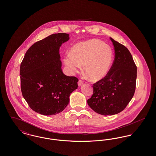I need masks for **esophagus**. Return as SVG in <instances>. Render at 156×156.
Listing matches in <instances>:
<instances>
[{"label":"esophagus","instance_id":"obj_1","mask_svg":"<svg viewBox=\"0 0 156 156\" xmlns=\"http://www.w3.org/2000/svg\"><path fill=\"white\" fill-rule=\"evenodd\" d=\"M83 82L81 80H80L79 81H78V86L79 87H80V86H81L83 84Z\"/></svg>","mask_w":156,"mask_h":156}]
</instances>
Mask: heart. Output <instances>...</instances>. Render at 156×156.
Listing matches in <instances>:
<instances>
[{
	"mask_svg": "<svg viewBox=\"0 0 156 156\" xmlns=\"http://www.w3.org/2000/svg\"><path fill=\"white\" fill-rule=\"evenodd\" d=\"M113 60V51L109 45L98 40H90L74 45L70 54L64 59L69 73L77 72L83 65L84 72L90 80L97 81L108 74Z\"/></svg>",
	"mask_w": 156,
	"mask_h": 156,
	"instance_id": "1",
	"label": "heart"
}]
</instances>
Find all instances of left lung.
Returning <instances> with one entry per match:
<instances>
[{
	"mask_svg": "<svg viewBox=\"0 0 156 156\" xmlns=\"http://www.w3.org/2000/svg\"><path fill=\"white\" fill-rule=\"evenodd\" d=\"M110 38L115 50L113 62L108 74L93 84V95L87 101L92 110L105 116L124 110L133 97L137 78V67L129 50Z\"/></svg>",
	"mask_w": 156,
	"mask_h": 156,
	"instance_id": "obj_1",
	"label": "left lung"
}]
</instances>
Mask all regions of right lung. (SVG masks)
Segmentation results:
<instances>
[{
    "label": "right lung",
    "instance_id": "obj_1",
    "mask_svg": "<svg viewBox=\"0 0 156 156\" xmlns=\"http://www.w3.org/2000/svg\"><path fill=\"white\" fill-rule=\"evenodd\" d=\"M69 34H51L32 45L20 64L22 95L30 108L43 115H54L69 104L78 79L62 73L59 47Z\"/></svg>",
    "mask_w": 156,
    "mask_h": 156
}]
</instances>
